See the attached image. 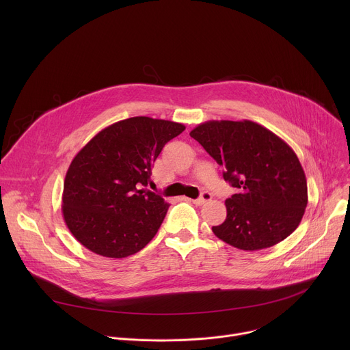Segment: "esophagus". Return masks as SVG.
Wrapping results in <instances>:
<instances>
[{
  "label": "esophagus",
  "instance_id": "esophagus-1",
  "mask_svg": "<svg viewBox=\"0 0 350 350\" xmlns=\"http://www.w3.org/2000/svg\"><path fill=\"white\" fill-rule=\"evenodd\" d=\"M211 199H212V193L208 192V191H204V192L201 193V196H199L198 199H192V202L196 204V205H202V204L211 201Z\"/></svg>",
  "mask_w": 350,
  "mask_h": 350
}]
</instances>
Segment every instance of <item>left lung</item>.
Instances as JSON below:
<instances>
[{
  "label": "left lung",
  "mask_w": 350,
  "mask_h": 350,
  "mask_svg": "<svg viewBox=\"0 0 350 350\" xmlns=\"http://www.w3.org/2000/svg\"><path fill=\"white\" fill-rule=\"evenodd\" d=\"M189 135L237 188L226 199V220L212 227L217 238L242 251H260L297 228L308 206V181L284 139L251 120H209Z\"/></svg>",
  "instance_id": "obj_1"
}]
</instances>
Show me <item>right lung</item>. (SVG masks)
<instances>
[{
  "instance_id": "obj_1",
  "label": "right lung",
  "mask_w": 350,
  "mask_h": 350,
  "mask_svg": "<svg viewBox=\"0 0 350 350\" xmlns=\"http://www.w3.org/2000/svg\"><path fill=\"white\" fill-rule=\"evenodd\" d=\"M181 123L135 116L94 135L65 177L62 215L88 251L112 259L139 252L158 232L169 204L146 187L165 144Z\"/></svg>"
}]
</instances>
